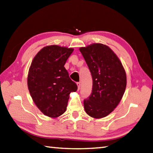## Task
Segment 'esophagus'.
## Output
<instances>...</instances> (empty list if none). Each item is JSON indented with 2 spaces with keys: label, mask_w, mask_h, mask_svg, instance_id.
Segmentation results:
<instances>
[{
  "label": "esophagus",
  "mask_w": 153,
  "mask_h": 153,
  "mask_svg": "<svg viewBox=\"0 0 153 153\" xmlns=\"http://www.w3.org/2000/svg\"><path fill=\"white\" fill-rule=\"evenodd\" d=\"M76 84H77V86H78V90H80V85H81V84H80V82H78L77 83H76Z\"/></svg>",
  "instance_id": "esophagus-1"
}]
</instances>
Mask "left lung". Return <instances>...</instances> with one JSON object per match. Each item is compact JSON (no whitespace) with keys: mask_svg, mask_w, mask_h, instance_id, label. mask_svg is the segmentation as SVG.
Segmentation results:
<instances>
[{"mask_svg":"<svg viewBox=\"0 0 153 153\" xmlns=\"http://www.w3.org/2000/svg\"><path fill=\"white\" fill-rule=\"evenodd\" d=\"M80 51L92 76L90 96L84 100L86 113L95 118L109 114L119 103L126 87V75L120 61L102 44H93Z\"/></svg>","mask_w":153,"mask_h":153,"instance_id":"8db88e82","label":"left lung"}]
</instances>
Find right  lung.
Instances as JSON below:
<instances>
[{
	"label": "right lung",
	"instance_id": "right-lung-1",
	"mask_svg": "<svg viewBox=\"0 0 153 153\" xmlns=\"http://www.w3.org/2000/svg\"><path fill=\"white\" fill-rule=\"evenodd\" d=\"M73 48L56 45L43 48L30 65L27 84L35 105L46 116L56 118L65 113L69 94L77 90L64 67Z\"/></svg>",
	"mask_w": 153,
	"mask_h": 153
}]
</instances>
